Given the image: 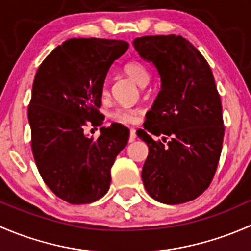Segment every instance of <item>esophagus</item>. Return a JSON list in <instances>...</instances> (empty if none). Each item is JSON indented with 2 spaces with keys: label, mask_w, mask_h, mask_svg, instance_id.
Here are the masks:
<instances>
[{
  "label": "esophagus",
  "mask_w": 251,
  "mask_h": 251,
  "mask_svg": "<svg viewBox=\"0 0 251 251\" xmlns=\"http://www.w3.org/2000/svg\"><path fill=\"white\" fill-rule=\"evenodd\" d=\"M136 137H137V135H136V130L135 128H130V137H128V141L133 142L136 140Z\"/></svg>",
  "instance_id": "34e87169"
}]
</instances>
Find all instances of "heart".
<instances>
[{"mask_svg": "<svg viewBox=\"0 0 251 251\" xmlns=\"http://www.w3.org/2000/svg\"><path fill=\"white\" fill-rule=\"evenodd\" d=\"M124 72L128 77L132 78L136 83L140 86H144L151 81V72L148 68L140 62V60H131L124 67ZM102 96L107 97L108 96V86L104 83L102 87ZM141 114V110L138 108H116L111 111V118L116 123L124 124V125H133L137 123L138 115Z\"/></svg>", "mask_w": 251, "mask_h": 251, "instance_id": "heart-1", "label": "heart"}]
</instances>
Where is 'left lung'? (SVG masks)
<instances>
[{
  "instance_id": "8db88e82",
  "label": "left lung",
  "mask_w": 251,
  "mask_h": 251,
  "mask_svg": "<svg viewBox=\"0 0 251 251\" xmlns=\"http://www.w3.org/2000/svg\"><path fill=\"white\" fill-rule=\"evenodd\" d=\"M133 44L161 77V90L147 113L144 128L165 137L161 142L146 131L138 135L149 148L142 169L144 188L164 204L193 201L214 178L225 135L221 98L211 68L182 36H142Z\"/></svg>"
}]
</instances>
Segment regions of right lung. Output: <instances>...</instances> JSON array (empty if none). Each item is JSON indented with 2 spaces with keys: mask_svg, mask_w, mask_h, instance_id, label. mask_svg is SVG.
Here are the masks:
<instances>
[{
  "mask_svg": "<svg viewBox=\"0 0 251 251\" xmlns=\"http://www.w3.org/2000/svg\"><path fill=\"white\" fill-rule=\"evenodd\" d=\"M128 42L97 37L69 39L55 47L37 69L27 108L31 149L48 188L70 204H90L110 186V169L126 147L120 126L102 127L95 140L87 123L100 126L102 87Z\"/></svg>",
  "mask_w": 251,
  "mask_h": 251,
  "instance_id": "right-lung-1",
  "label": "right lung"
}]
</instances>
